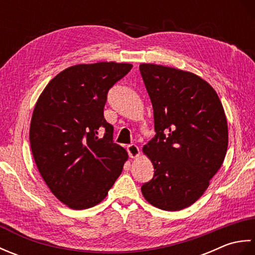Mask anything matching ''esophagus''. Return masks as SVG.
Wrapping results in <instances>:
<instances>
[{
	"label": "esophagus",
	"instance_id": "1",
	"mask_svg": "<svg viewBox=\"0 0 255 255\" xmlns=\"http://www.w3.org/2000/svg\"><path fill=\"white\" fill-rule=\"evenodd\" d=\"M127 151H128V154L130 158H137V156H139L140 154V151H139V148L137 147L136 144H129L127 147Z\"/></svg>",
	"mask_w": 255,
	"mask_h": 255
}]
</instances>
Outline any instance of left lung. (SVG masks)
<instances>
[{
	"label": "left lung",
	"instance_id": "8db88e82",
	"mask_svg": "<svg viewBox=\"0 0 255 255\" xmlns=\"http://www.w3.org/2000/svg\"><path fill=\"white\" fill-rule=\"evenodd\" d=\"M139 69L156 132L142 149L155 171L141 192L156 208L181 210L202 196L225 160L224 107L211 85L196 74L153 63Z\"/></svg>",
	"mask_w": 255,
	"mask_h": 255
}]
</instances>
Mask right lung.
Listing matches in <instances>:
<instances>
[{
  "instance_id": "right-lung-1",
  "label": "right lung",
  "mask_w": 255,
  "mask_h": 255,
  "mask_svg": "<svg viewBox=\"0 0 255 255\" xmlns=\"http://www.w3.org/2000/svg\"><path fill=\"white\" fill-rule=\"evenodd\" d=\"M131 68L113 61L67 68L36 103L29 129L32 156L51 193L70 208L100 204L128 160L127 151L113 141L104 106L108 90Z\"/></svg>"
}]
</instances>
